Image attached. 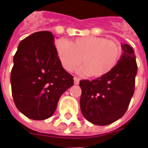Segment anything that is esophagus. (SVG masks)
Masks as SVG:
<instances>
[{
	"label": "esophagus",
	"instance_id": "esophagus-1",
	"mask_svg": "<svg viewBox=\"0 0 148 148\" xmlns=\"http://www.w3.org/2000/svg\"><path fill=\"white\" fill-rule=\"evenodd\" d=\"M74 83L75 85H77V84H79V78H77V77H74Z\"/></svg>",
	"mask_w": 148,
	"mask_h": 148
}]
</instances>
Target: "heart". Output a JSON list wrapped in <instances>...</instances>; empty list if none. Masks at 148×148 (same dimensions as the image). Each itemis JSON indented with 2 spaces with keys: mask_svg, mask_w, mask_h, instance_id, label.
Here are the masks:
<instances>
[{
  "mask_svg": "<svg viewBox=\"0 0 148 148\" xmlns=\"http://www.w3.org/2000/svg\"><path fill=\"white\" fill-rule=\"evenodd\" d=\"M56 50L62 67L72 72L83 61L84 65L77 69L80 76L92 75L101 78L110 73L118 64L121 56L120 45L112 40L101 37H82L69 42L59 39Z\"/></svg>",
  "mask_w": 148,
  "mask_h": 148,
  "instance_id": "1",
  "label": "heart"
}]
</instances>
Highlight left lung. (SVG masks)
<instances>
[{
    "instance_id": "8db88e82",
    "label": "left lung",
    "mask_w": 148,
    "mask_h": 148,
    "mask_svg": "<svg viewBox=\"0 0 148 148\" xmlns=\"http://www.w3.org/2000/svg\"><path fill=\"white\" fill-rule=\"evenodd\" d=\"M123 54L110 73L94 80H81L80 109L92 124L107 125L125 115L134 92L138 72L134 49L121 43Z\"/></svg>"
}]
</instances>
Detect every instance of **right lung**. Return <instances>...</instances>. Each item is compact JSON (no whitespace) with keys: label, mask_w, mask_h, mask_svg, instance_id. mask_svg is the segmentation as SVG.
<instances>
[{"label":"right lung","mask_w":148,"mask_h":148,"mask_svg":"<svg viewBox=\"0 0 148 148\" xmlns=\"http://www.w3.org/2000/svg\"><path fill=\"white\" fill-rule=\"evenodd\" d=\"M53 40L47 31L33 33L19 42L14 56L10 74L14 101L32 120L51 117L61 95L74 85L73 76L59 60Z\"/></svg>","instance_id":"right-lung-1"}]
</instances>
